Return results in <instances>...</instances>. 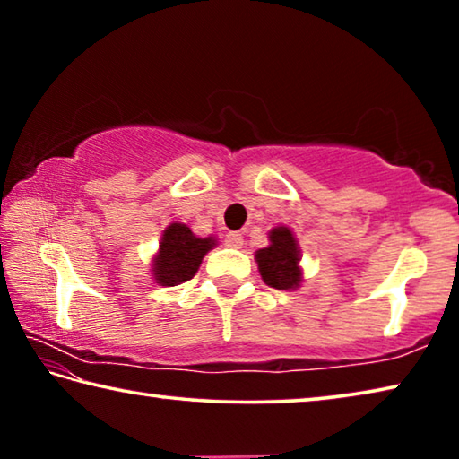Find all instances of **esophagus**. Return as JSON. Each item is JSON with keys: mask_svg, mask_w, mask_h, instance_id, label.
Instances as JSON below:
<instances>
[{"mask_svg": "<svg viewBox=\"0 0 459 459\" xmlns=\"http://www.w3.org/2000/svg\"><path fill=\"white\" fill-rule=\"evenodd\" d=\"M243 235H240V232H227V235H224V245L227 247H232V248H240L243 247Z\"/></svg>", "mask_w": 459, "mask_h": 459, "instance_id": "esophagus-1", "label": "esophagus"}]
</instances>
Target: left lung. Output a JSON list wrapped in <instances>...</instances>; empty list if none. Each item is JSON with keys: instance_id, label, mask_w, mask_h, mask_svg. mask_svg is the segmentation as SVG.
I'll return each instance as SVG.
<instances>
[{"instance_id": "left-lung-1", "label": "left lung", "mask_w": 459, "mask_h": 459, "mask_svg": "<svg viewBox=\"0 0 459 459\" xmlns=\"http://www.w3.org/2000/svg\"><path fill=\"white\" fill-rule=\"evenodd\" d=\"M271 245L257 251V263L263 281L275 290H293L301 281L298 267L299 251L290 229L277 227L271 230Z\"/></svg>"}]
</instances>
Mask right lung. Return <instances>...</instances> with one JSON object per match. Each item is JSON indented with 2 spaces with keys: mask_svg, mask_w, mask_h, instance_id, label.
Segmentation results:
<instances>
[{
  "mask_svg": "<svg viewBox=\"0 0 459 459\" xmlns=\"http://www.w3.org/2000/svg\"><path fill=\"white\" fill-rule=\"evenodd\" d=\"M216 243L211 237H194V232L186 224H169L164 230V238H161L160 255L153 263L155 281L168 287L188 281V279L196 275L202 257Z\"/></svg>",
  "mask_w": 459,
  "mask_h": 459,
  "instance_id": "obj_1",
  "label": "right lung"
}]
</instances>
